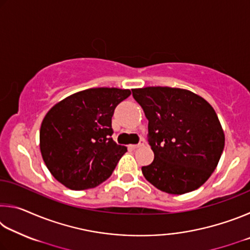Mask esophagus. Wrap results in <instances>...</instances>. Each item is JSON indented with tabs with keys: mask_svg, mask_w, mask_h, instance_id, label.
Masks as SVG:
<instances>
[{
	"mask_svg": "<svg viewBox=\"0 0 250 250\" xmlns=\"http://www.w3.org/2000/svg\"><path fill=\"white\" fill-rule=\"evenodd\" d=\"M142 146H145V140H141L140 142L138 143V145H132V146H130V147H131V149H138V147H141Z\"/></svg>",
	"mask_w": 250,
	"mask_h": 250,
	"instance_id": "obj_1",
	"label": "esophagus"
}]
</instances>
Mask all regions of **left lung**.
Returning a JSON list of instances; mask_svg holds the SVG:
<instances>
[{"mask_svg":"<svg viewBox=\"0 0 250 250\" xmlns=\"http://www.w3.org/2000/svg\"><path fill=\"white\" fill-rule=\"evenodd\" d=\"M132 96L149 120L154 160L142 167L146 181L175 195L197 189L215 171L225 146L213 107L181 88H139L132 89Z\"/></svg>","mask_w":250,"mask_h":250,"instance_id":"obj_1","label":"left lung"}]
</instances>
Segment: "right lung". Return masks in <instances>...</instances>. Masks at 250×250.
I'll return each mask as SVG.
<instances>
[{"mask_svg": "<svg viewBox=\"0 0 250 250\" xmlns=\"http://www.w3.org/2000/svg\"><path fill=\"white\" fill-rule=\"evenodd\" d=\"M129 89L90 88L59 101L40 131L41 153L59 183L75 191L92 188L112 174L126 147L112 140L111 118Z\"/></svg>", "mask_w": 250, "mask_h": 250, "instance_id": "add662e5", "label": "right lung"}]
</instances>
